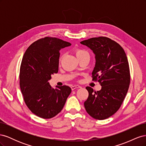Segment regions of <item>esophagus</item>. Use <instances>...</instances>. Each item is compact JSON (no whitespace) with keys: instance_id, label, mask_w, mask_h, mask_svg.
Returning <instances> with one entry per match:
<instances>
[{"instance_id":"esophagus-1","label":"esophagus","mask_w":146,"mask_h":146,"mask_svg":"<svg viewBox=\"0 0 146 146\" xmlns=\"http://www.w3.org/2000/svg\"><path fill=\"white\" fill-rule=\"evenodd\" d=\"M81 86H79V85H73V86H71V89H72V90H74L75 89H76V88H79Z\"/></svg>"}]
</instances>
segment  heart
Listing matches in <instances>:
<instances>
[{"instance_id": "b5f03b06", "label": "heart", "mask_w": 146, "mask_h": 146, "mask_svg": "<svg viewBox=\"0 0 146 146\" xmlns=\"http://www.w3.org/2000/svg\"><path fill=\"white\" fill-rule=\"evenodd\" d=\"M75 53H76V55L77 57V58H81V57L85 56H90V55H89V54H88V52L85 50L82 49V48H76V50H75ZM63 57V55H62L60 57V61L62 60Z\"/></svg>"}]
</instances>
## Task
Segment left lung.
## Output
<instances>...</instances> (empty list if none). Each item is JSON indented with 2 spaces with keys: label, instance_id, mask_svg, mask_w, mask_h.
Listing matches in <instances>:
<instances>
[{
  "label": "left lung",
  "instance_id": "1",
  "mask_svg": "<svg viewBox=\"0 0 146 146\" xmlns=\"http://www.w3.org/2000/svg\"><path fill=\"white\" fill-rule=\"evenodd\" d=\"M80 43L95 54L92 80H98L102 86L97 92L86 87L89 96L84 106L91 117L104 120L119 109L129 90L130 74L127 57L118 43L107 37L92 38Z\"/></svg>",
  "mask_w": 146,
  "mask_h": 146
}]
</instances>
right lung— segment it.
Wrapping results in <instances>:
<instances>
[{
  "label": "right lung",
  "instance_id": "add662e5",
  "mask_svg": "<svg viewBox=\"0 0 146 146\" xmlns=\"http://www.w3.org/2000/svg\"><path fill=\"white\" fill-rule=\"evenodd\" d=\"M71 44L57 38L45 37L31 44L21 64L19 85L26 105L43 119L55 116L62 110L71 88L51 87L48 81L58 71L60 50Z\"/></svg>",
  "mask_w": 146,
  "mask_h": 146
}]
</instances>
